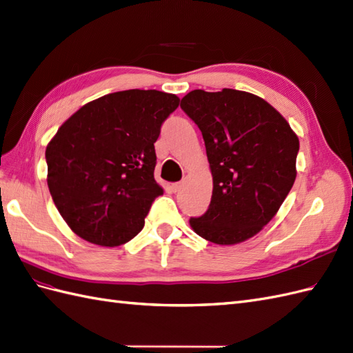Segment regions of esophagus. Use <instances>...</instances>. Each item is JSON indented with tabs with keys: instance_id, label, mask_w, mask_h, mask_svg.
I'll return each instance as SVG.
<instances>
[{
	"instance_id": "esophagus-1",
	"label": "esophagus",
	"mask_w": 353,
	"mask_h": 353,
	"mask_svg": "<svg viewBox=\"0 0 353 353\" xmlns=\"http://www.w3.org/2000/svg\"><path fill=\"white\" fill-rule=\"evenodd\" d=\"M170 188H172V192H174V193H178L179 190H181V183H174L170 185Z\"/></svg>"
}]
</instances>
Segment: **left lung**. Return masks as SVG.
Wrapping results in <instances>:
<instances>
[{"label":"left lung","instance_id":"8db88e82","mask_svg":"<svg viewBox=\"0 0 353 353\" xmlns=\"http://www.w3.org/2000/svg\"><path fill=\"white\" fill-rule=\"evenodd\" d=\"M181 109L202 132L212 174L211 203L190 226L214 244L243 243L268 225L294 185L298 136L270 103L245 91L194 90Z\"/></svg>","mask_w":353,"mask_h":353}]
</instances>
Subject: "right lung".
<instances>
[{
  "mask_svg": "<svg viewBox=\"0 0 353 353\" xmlns=\"http://www.w3.org/2000/svg\"><path fill=\"white\" fill-rule=\"evenodd\" d=\"M179 105L175 94L127 90L90 101L46 147L48 187L61 217L85 241H130L163 188L154 143Z\"/></svg>",
  "mask_w": 353,
  "mask_h": 353,
  "instance_id": "right-lung-1",
  "label": "right lung"
}]
</instances>
